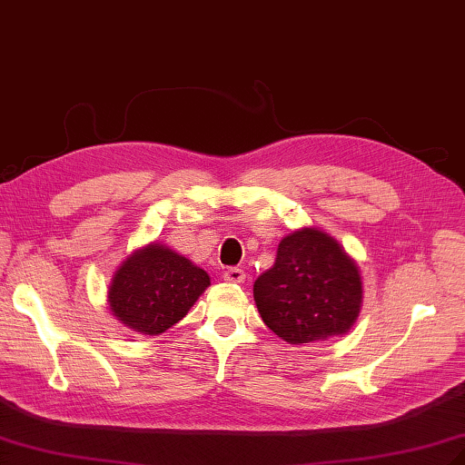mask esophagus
I'll return each instance as SVG.
<instances>
[{
    "label": "esophagus",
    "mask_w": 465,
    "mask_h": 465,
    "mask_svg": "<svg viewBox=\"0 0 465 465\" xmlns=\"http://www.w3.org/2000/svg\"><path fill=\"white\" fill-rule=\"evenodd\" d=\"M245 271L243 269H237V267H230L228 271L223 272V281L225 282H235V284H240V282H243L245 281Z\"/></svg>",
    "instance_id": "esophagus-1"
}]
</instances>
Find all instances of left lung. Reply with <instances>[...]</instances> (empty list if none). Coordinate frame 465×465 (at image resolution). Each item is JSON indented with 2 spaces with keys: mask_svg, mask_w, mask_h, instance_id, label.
Returning <instances> with one entry per match:
<instances>
[{
  "mask_svg": "<svg viewBox=\"0 0 465 465\" xmlns=\"http://www.w3.org/2000/svg\"><path fill=\"white\" fill-rule=\"evenodd\" d=\"M253 299L269 330L302 346L346 334L360 316L363 282L334 237L302 228L282 237L275 265L253 284Z\"/></svg>",
  "mask_w": 465,
  "mask_h": 465,
  "instance_id": "1",
  "label": "left lung"
}]
</instances>
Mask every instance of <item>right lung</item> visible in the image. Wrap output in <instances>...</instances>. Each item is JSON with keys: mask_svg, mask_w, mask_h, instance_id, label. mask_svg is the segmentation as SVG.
Returning <instances> with one entry per match:
<instances>
[{"mask_svg": "<svg viewBox=\"0 0 465 465\" xmlns=\"http://www.w3.org/2000/svg\"><path fill=\"white\" fill-rule=\"evenodd\" d=\"M208 287L204 269L153 242L131 253L115 271L108 302L127 328L159 336L183 320Z\"/></svg>", "mask_w": 465, "mask_h": 465, "instance_id": "1", "label": "right lung"}]
</instances>
